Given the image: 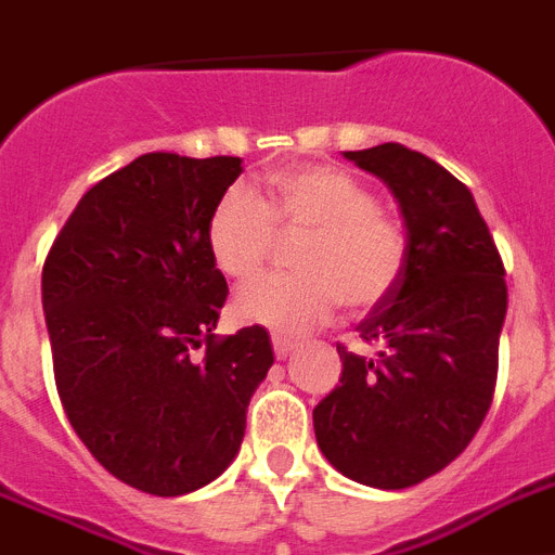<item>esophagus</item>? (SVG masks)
Here are the masks:
<instances>
[{
	"mask_svg": "<svg viewBox=\"0 0 555 555\" xmlns=\"http://www.w3.org/2000/svg\"><path fill=\"white\" fill-rule=\"evenodd\" d=\"M272 349H274V357H278V360H283V357L292 354V349H295V343L288 340V337H281V334H274V337H272Z\"/></svg>",
	"mask_w": 555,
	"mask_h": 555,
	"instance_id": "obj_1",
	"label": "esophagus"
}]
</instances>
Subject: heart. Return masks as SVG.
Instances as JSON below:
<instances>
[{
  "instance_id": "heart-1",
  "label": "heart",
  "mask_w": 555,
  "mask_h": 555,
  "mask_svg": "<svg viewBox=\"0 0 555 555\" xmlns=\"http://www.w3.org/2000/svg\"><path fill=\"white\" fill-rule=\"evenodd\" d=\"M307 235L295 249V274L246 286L235 314L274 334H306L346 304L351 314L377 309L409 269V229L379 206L377 192L340 167L304 164L274 169L267 201L229 186L206 221L209 258L232 281L267 267L281 235Z\"/></svg>"
}]
</instances>
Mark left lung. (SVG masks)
<instances>
[{
	"instance_id": "left-lung-1",
	"label": "left lung",
	"mask_w": 555,
	"mask_h": 555,
	"mask_svg": "<svg viewBox=\"0 0 555 555\" xmlns=\"http://www.w3.org/2000/svg\"><path fill=\"white\" fill-rule=\"evenodd\" d=\"M388 184L409 229V269L357 326L377 357L337 346L340 386L314 409V437L334 468L400 491L451 465L493 402L505 263L462 181L402 144L346 153Z\"/></svg>"
}]
</instances>
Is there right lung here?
I'll return each mask as SVG.
<instances>
[{
  "label": "right lung",
  "instance_id": "add662e5",
  "mask_svg": "<svg viewBox=\"0 0 555 555\" xmlns=\"http://www.w3.org/2000/svg\"><path fill=\"white\" fill-rule=\"evenodd\" d=\"M241 169L232 155H141L85 192L41 269L64 414L109 474L153 496L227 470L274 363L263 326L212 332L229 288L206 221Z\"/></svg>",
  "mask_w": 555,
  "mask_h": 555
}]
</instances>
